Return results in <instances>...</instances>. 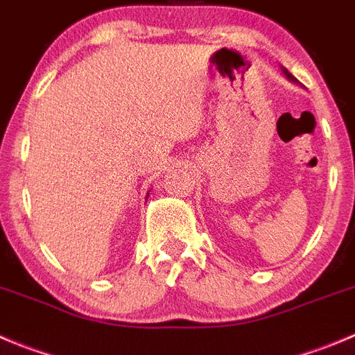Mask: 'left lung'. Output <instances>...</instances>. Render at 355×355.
<instances>
[{"label": "left lung", "mask_w": 355, "mask_h": 355, "mask_svg": "<svg viewBox=\"0 0 355 355\" xmlns=\"http://www.w3.org/2000/svg\"><path fill=\"white\" fill-rule=\"evenodd\" d=\"M284 74H286V76H288V78H289V80H293V82H296V78H293L291 74H289V73H288V71H286V69H284Z\"/></svg>", "instance_id": "obj_1"}]
</instances>
